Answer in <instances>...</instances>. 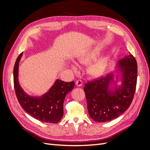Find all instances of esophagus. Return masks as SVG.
Masks as SVG:
<instances>
[{"label":"esophagus","mask_w":150,"mask_h":150,"mask_svg":"<svg viewBox=\"0 0 150 150\" xmlns=\"http://www.w3.org/2000/svg\"><path fill=\"white\" fill-rule=\"evenodd\" d=\"M76 85L77 86H78V87H81V86L83 85V81H81V80H80V79H79V80H78V81H76Z\"/></svg>","instance_id":"esophagus-1"}]
</instances>
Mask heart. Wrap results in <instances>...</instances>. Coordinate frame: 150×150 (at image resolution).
I'll list each match as a JSON object with an SVG mask.
<instances>
[{
    "label": "heart",
    "mask_w": 150,
    "mask_h": 150,
    "mask_svg": "<svg viewBox=\"0 0 150 150\" xmlns=\"http://www.w3.org/2000/svg\"><path fill=\"white\" fill-rule=\"evenodd\" d=\"M99 50L96 49L86 52L81 55L78 58V61L83 64H89L94 61L99 54ZM108 64V57L103 56L99 58L93 64H91L88 68L89 73L94 77L100 76L105 71ZM72 69L74 72L78 71V67L75 64L71 65Z\"/></svg>",
    "instance_id": "1"
}]
</instances>
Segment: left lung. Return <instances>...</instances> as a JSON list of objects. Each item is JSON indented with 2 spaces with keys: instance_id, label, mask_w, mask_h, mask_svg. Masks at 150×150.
<instances>
[{
  "instance_id": "8db88e82",
  "label": "left lung",
  "mask_w": 150,
  "mask_h": 150,
  "mask_svg": "<svg viewBox=\"0 0 150 150\" xmlns=\"http://www.w3.org/2000/svg\"><path fill=\"white\" fill-rule=\"evenodd\" d=\"M121 74V85L110 86L116 83L114 74L88 81L84 91L89 116L94 121L104 122L119 117L132 103L137 83V62L132 54L125 56L117 63ZM117 77L116 76V81Z\"/></svg>"
}]
</instances>
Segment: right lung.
<instances>
[{
  "mask_svg": "<svg viewBox=\"0 0 150 150\" xmlns=\"http://www.w3.org/2000/svg\"><path fill=\"white\" fill-rule=\"evenodd\" d=\"M22 52L17 58L13 67V85L16 94L21 107L29 115L44 122L57 123L64 114L63 103L66 94L74 87V82L67 83L57 79L48 92L40 97L27 94L22 89L18 80L19 64Z\"/></svg>",
  "mask_w": 150,
  "mask_h": 150,
  "instance_id": "add662e5",
  "label": "right lung"
}]
</instances>
